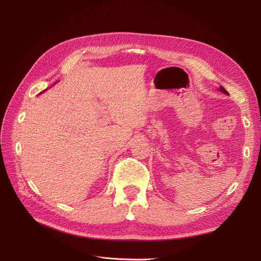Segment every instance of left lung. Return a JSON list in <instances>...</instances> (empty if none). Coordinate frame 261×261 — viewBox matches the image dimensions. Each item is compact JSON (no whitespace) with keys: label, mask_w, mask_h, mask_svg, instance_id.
Listing matches in <instances>:
<instances>
[{"label":"left lung","mask_w":261,"mask_h":261,"mask_svg":"<svg viewBox=\"0 0 261 261\" xmlns=\"http://www.w3.org/2000/svg\"><path fill=\"white\" fill-rule=\"evenodd\" d=\"M219 90H220L223 94H228V93H227V91H226L224 88H222V87H220V89H219Z\"/></svg>","instance_id":"8db88e82"}]
</instances>
